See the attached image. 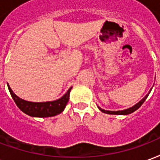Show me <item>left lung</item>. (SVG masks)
I'll list each match as a JSON object with an SVG mask.
<instances>
[{
    "mask_svg": "<svg viewBox=\"0 0 160 160\" xmlns=\"http://www.w3.org/2000/svg\"><path fill=\"white\" fill-rule=\"evenodd\" d=\"M152 90V89H151ZM151 90L149 91V92L148 94H147L146 96H145L142 99H141L139 103L134 105V106H132V107L128 108V109H126V110H123V111H105V110H103V109H101L100 107H98V109L100 110L102 112H104V113H106V114H111V115H128V114H131V113H133L134 111H135L136 110H138L139 108L141 107L142 104L144 103L145 100L147 99V98L148 97V95L150 93V92Z\"/></svg>",
    "mask_w": 160,
    "mask_h": 160,
    "instance_id": "obj_1",
    "label": "left lung"
}]
</instances>
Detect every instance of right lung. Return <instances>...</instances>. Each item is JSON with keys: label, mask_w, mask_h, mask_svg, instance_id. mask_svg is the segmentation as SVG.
<instances>
[{"label": "right lung", "mask_w": 160, "mask_h": 160, "mask_svg": "<svg viewBox=\"0 0 160 160\" xmlns=\"http://www.w3.org/2000/svg\"><path fill=\"white\" fill-rule=\"evenodd\" d=\"M8 87L12 99L14 100L19 110L26 115L34 118H49L62 113L68 102L70 91L72 89V87H70L66 93L57 100L38 103V102H29V101L24 100L18 97L12 92L8 84Z\"/></svg>", "instance_id": "right-lung-1"}]
</instances>
